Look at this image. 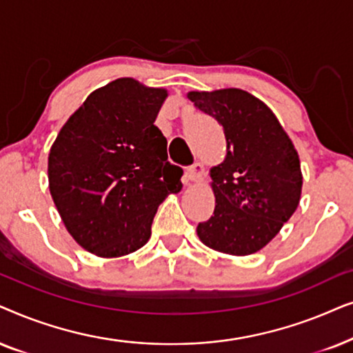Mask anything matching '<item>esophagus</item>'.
<instances>
[{
  "mask_svg": "<svg viewBox=\"0 0 353 353\" xmlns=\"http://www.w3.org/2000/svg\"><path fill=\"white\" fill-rule=\"evenodd\" d=\"M187 176H189L190 181H200L201 177L205 176V168L201 163H195L187 169Z\"/></svg>",
  "mask_w": 353,
  "mask_h": 353,
  "instance_id": "1",
  "label": "esophagus"
}]
</instances>
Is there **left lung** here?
Segmentation results:
<instances>
[{"instance_id":"left-lung-1","label":"left lung","mask_w":353,"mask_h":353,"mask_svg":"<svg viewBox=\"0 0 353 353\" xmlns=\"http://www.w3.org/2000/svg\"><path fill=\"white\" fill-rule=\"evenodd\" d=\"M189 100L223 125L228 154L211 168L213 216L200 241L228 255L261 250L297 210L302 171L297 150L265 103L239 88L190 92Z\"/></svg>"}]
</instances>
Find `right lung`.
Listing matches in <instances>:
<instances>
[{"label":"right lung","instance_id":"add662e5","mask_svg":"<svg viewBox=\"0 0 353 353\" xmlns=\"http://www.w3.org/2000/svg\"><path fill=\"white\" fill-rule=\"evenodd\" d=\"M164 88L124 77L98 88L59 130L50 192L70 236L103 258L129 255L152 236L158 206L182 189L157 125Z\"/></svg>","mask_w":353,"mask_h":353}]
</instances>
